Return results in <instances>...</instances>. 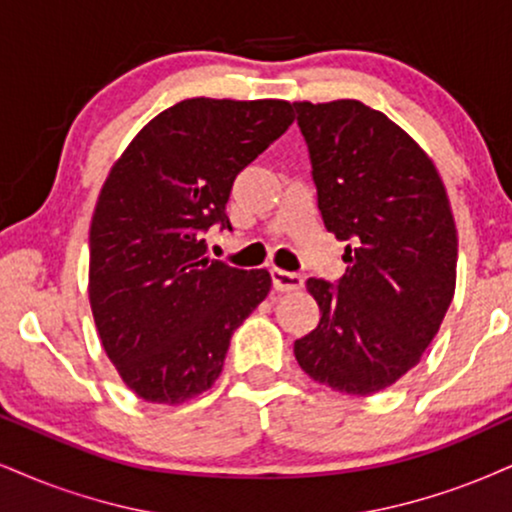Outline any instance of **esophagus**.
<instances>
[{"mask_svg":"<svg viewBox=\"0 0 512 512\" xmlns=\"http://www.w3.org/2000/svg\"><path fill=\"white\" fill-rule=\"evenodd\" d=\"M270 275H273V285L277 292H296V289L304 287V277L299 273H289V270L273 268L270 270Z\"/></svg>","mask_w":512,"mask_h":512,"instance_id":"34e87169","label":"esophagus"}]
</instances>
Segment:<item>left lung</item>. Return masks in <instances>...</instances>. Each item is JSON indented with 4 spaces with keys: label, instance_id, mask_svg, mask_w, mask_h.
<instances>
[{
    "label": "left lung",
    "instance_id": "obj_1",
    "mask_svg": "<svg viewBox=\"0 0 512 512\" xmlns=\"http://www.w3.org/2000/svg\"><path fill=\"white\" fill-rule=\"evenodd\" d=\"M323 223L346 242L337 285L311 277L320 323L294 342L315 382L351 396L418 365L456 292L458 237L444 182L418 142L356 99L296 102Z\"/></svg>",
    "mask_w": 512,
    "mask_h": 512
}]
</instances>
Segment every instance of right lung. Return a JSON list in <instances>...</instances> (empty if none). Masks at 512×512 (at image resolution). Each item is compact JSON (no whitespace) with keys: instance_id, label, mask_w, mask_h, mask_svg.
Returning a JSON list of instances; mask_svg holds the SVG:
<instances>
[{"instance_id":"obj_1","label":"right lung","mask_w":512,"mask_h":512,"mask_svg":"<svg viewBox=\"0 0 512 512\" xmlns=\"http://www.w3.org/2000/svg\"><path fill=\"white\" fill-rule=\"evenodd\" d=\"M292 121L282 99H185L113 163L90 225V306L140 399L180 406L211 389L232 332L268 296V270L208 258L204 232L232 230V182Z\"/></svg>"}]
</instances>
